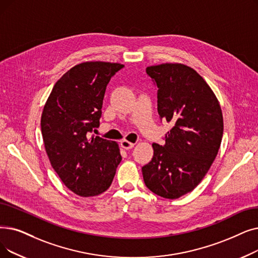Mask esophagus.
<instances>
[{"instance_id": "obj_1", "label": "esophagus", "mask_w": 258, "mask_h": 258, "mask_svg": "<svg viewBox=\"0 0 258 258\" xmlns=\"http://www.w3.org/2000/svg\"><path fill=\"white\" fill-rule=\"evenodd\" d=\"M120 144H121V147L124 149V150H130V149H133L134 148V143H132V142H130V141H127V140H122L121 142H120Z\"/></svg>"}]
</instances>
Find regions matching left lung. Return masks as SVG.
Segmentation results:
<instances>
[{"instance_id":"left-lung-1","label":"left lung","mask_w":258,"mask_h":258,"mask_svg":"<svg viewBox=\"0 0 258 258\" xmlns=\"http://www.w3.org/2000/svg\"><path fill=\"white\" fill-rule=\"evenodd\" d=\"M157 85L160 119L173 127L165 144L153 143L152 160L142 166L145 185L167 199L185 195L203 180L215 160L223 134L218 100L196 71L180 63L147 67Z\"/></svg>"}]
</instances>
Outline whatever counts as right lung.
Masks as SVG:
<instances>
[{
    "instance_id": "1",
    "label": "right lung",
    "mask_w": 258,
    "mask_h": 258,
    "mask_svg": "<svg viewBox=\"0 0 258 258\" xmlns=\"http://www.w3.org/2000/svg\"><path fill=\"white\" fill-rule=\"evenodd\" d=\"M124 65L83 62L55 82L44 105L41 131L52 169L82 197L105 192L122 157L118 144L91 134L100 125L106 86Z\"/></svg>"
}]
</instances>
